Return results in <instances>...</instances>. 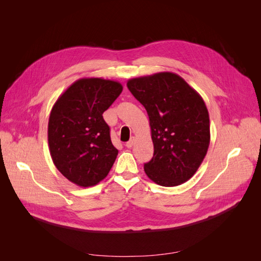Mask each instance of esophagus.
Here are the masks:
<instances>
[{"label": "esophagus", "instance_id": "1", "mask_svg": "<svg viewBox=\"0 0 261 261\" xmlns=\"http://www.w3.org/2000/svg\"><path fill=\"white\" fill-rule=\"evenodd\" d=\"M134 144H135V138H134V137H132L130 138V140L129 141H127V143H126V147H127V148H132L133 146H134Z\"/></svg>", "mask_w": 261, "mask_h": 261}]
</instances>
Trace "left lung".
<instances>
[{
  "label": "left lung",
  "mask_w": 261,
  "mask_h": 261,
  "mask_svg": "<svg viewBox=\"0 0 261 261\" xmlns=\"http://www.w3.org/2000/svg\"><path fill=\"white\" fill-rule=\"evenodd\" d=\"M127 88L149 116L153 156L144 164L147 176L161 186L191 178L210 144L209 113L200 94L171 72L133 78Z\"/></svg>",
  "instance_id": "1"
}]
</instances>
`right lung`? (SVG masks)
Listing matches in <instances>:
<instances>
[{"label": "right lung", "instance_id": "add662e5", "mask_svg": "<svg viewBox=\"0 0 261 261\" xmlns=\"http://www.w3.org/2000/svg\"><path fill=\"white\" fill-rule=\"evenodd\" d=\"M123 86L103 78H82L55 102L48 124L50 154L57 169L69 181L90 187L105 179L118 150L103 120Z\"/></svg>", "mask_w": 261, "mask_h": 261}]
</instances>
